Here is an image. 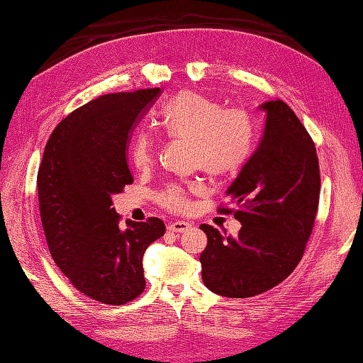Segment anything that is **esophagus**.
<instances>
[{"label":"esophagus","instance_id":"obj_1","mask_svg":"<svg viewBox=\"0 0 363 363\" xmlns=\"http://www.w3.org/2000/svg\"><path fill=\"white\" fill-rule=\"evenodd\" d=\"M191 227V224L189 223H184V220H175V223H171L167 225V228L171 232H175V233H183V232H186L188 228Z\"/></svg>","mask_w":363,"mask_h":363}]
</instances>
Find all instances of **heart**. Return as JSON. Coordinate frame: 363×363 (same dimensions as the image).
<instances>
[{"mask_svg":"<svg viewBox=\"0 0 363 363\" xmlns=\"http://www.w3.org/2000/svg\"><path fill=\"white\" fill-rule=\"evenodd\" d=\"M160 128L167 136L191 140L194 166L213 179L238 174L254 150V122L247 111L224 109L219 101L194 91H183L160 111ZM157 144L150 133H139L131 144L133 164L145 169L153 164ZM194 184H169L158 196L171 211L188 208Z\"/></svg>","mask_w":363,"mask_h":363,"instance_id":"b5f03b06","label":"heart"}]
</instances>
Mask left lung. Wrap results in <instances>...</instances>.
<instances>
[{
	"label": "left lung",
	"instance_id": "1",
	"mask_svg": "<svg viewBox=\"0 0 363 363\" xmlns=\"http://www.w3.org/2000/svg\"><path fill=\"white\" fill-rule=\"evenodd\" d=\"M264 128L255 153L228 188L232 214L242 224L224 236L202 224L203 284L227 298H252L291 274L312 235L320 203V164L313 139L282 100L266 101Z\"/></svg>",
	"mask_w": 363,
	"mask_h": 363
}]
</instances>
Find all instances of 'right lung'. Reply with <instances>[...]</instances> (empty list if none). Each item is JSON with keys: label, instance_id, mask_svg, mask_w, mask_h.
<instances>
[{"label": "right lung", "instance_id": "right-lung-1", "mask_svg": "<svg viewBox=\"0 0 363 363\" xmlns=\"http://www.w3.org/2000/svg\"><path fill=\"white\" fill-rule=\"evenodd\" d=\"M161 92L106 94L79 106L51 133L37 172L51 257L78 291L108 306L144 291V250L166 232L160 218L122 224L111 199L133 183L131 133Z\"/></svg>", "mask_w": 363, "mask_h": 363}]
</instances>
